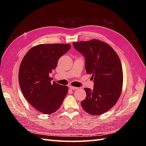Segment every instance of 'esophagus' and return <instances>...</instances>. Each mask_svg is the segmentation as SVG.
Returning a JSON list of instances; mask_svg holds the SVG:
<instances>
[{"label": "esophagus", "instance_id": "esophagus-1", "mask_svg": "<svg viewBox=\"0 0 146 146\" xmlns=\"http://www.w3.org/2000/svg\"><path fill=\"white\" fill-rule=\"evenodd\" d=\"M70 88L71 90H75L78 89V88L77 87H75V86H70Z\"/></svg>", "mask_w": 146, "mask_h": 146}]
</instances>
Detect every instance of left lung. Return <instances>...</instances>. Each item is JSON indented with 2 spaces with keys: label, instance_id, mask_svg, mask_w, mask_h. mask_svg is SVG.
Masks as SVG:
<instances>
[{
  "label": "left lung",
  "instance_id": "8db88e82",
  "mask_svg": "<svg viewBox=\"0 0 146 146\" xmlns=\"http://www.w3.org/2000/svg\"><path fill=\"white\" fill-rule=\"evenodd\" d=\"M73 44L85 56L86 71L94 80V89L85 88L86 97L82 106L89 114H103L116 104L122 93L123 71L119 56L109 44L98 39Z\"/></svg>",
  "mask_w": 146,
  "mask_h": 146
}]
</instances>
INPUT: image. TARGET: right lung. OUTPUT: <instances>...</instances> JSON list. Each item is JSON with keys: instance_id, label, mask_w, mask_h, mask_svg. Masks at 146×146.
Returning <instances> with one entry per match:
<instances>
[{"instance_id": "1", "label": "right lung", "mask_w": 146, "mask_h": 146, "mask_svg": "<svg viewBox=\"0 0 146 146\" xmlns=\"http://www.w3.org/2000/svg\"><path fill=\"white\" fill-rule=\"evenodd\" d=\"M71 48L68 44H41L31 48L19 70V83L24 97L40 112L51 114L60 107L67 86L51 83L49 77L58 60Z\"/></svg>"}]
</instances>
